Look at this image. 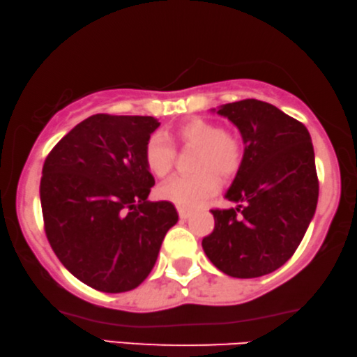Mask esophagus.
Masks as SVG:
<instances>
[{
    "mask_svg": "<svg viewBox=\"0 0 357 357\" xmlns=\"http://www.w3.org/2000/svg\"><path fill=\"white\" fill-rule=\"evenodd\" d=\"M177 212H178V217L182 218V220H186L190 217V213H191V210L190 208H186V207H177Z\"/></svg>",
    "mask_w": 357,
    "mask_h": 357,
    "instance_id": "obj_1",
    "label": "esophagus"
}]
</instances>
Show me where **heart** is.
I'll return each mask as SVG.
<instances>
[{
	"mask_svg": "<svg viewBox=\"0 0 357 357\" xmlns=\"http://www.w3.org/2000/svg\"><path fill=\"white\" fill-rule=\"evenodd\" d=\"M182 149H197L192 162L196 174L169 180L160 188L162 199L178 207H195L218 190L220 178H231L243 165L245 144L237 132L226 131L217 121L191 116L172 130ZM174 144L166 134H151L144 147V162L151 175L167 177L175 165Z\"/></svg>",
	"mask_w": 357,
	"mask_h": 357,
	"instance_id": "heart-1",
	"label": "heart"
}]
</instances>
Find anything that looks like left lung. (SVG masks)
Instances as JSON below:
<instances>
[{
    "mask_svg": "<svg viewBox=\"0 0 357 357\" xmlns=\"http://www.w3.org/2000/svg\"><path fill=\"white\" fill-rule=\"evenodd\" d=\"M218 114L238 128L245 158L226 192L238 206L210 210L215 227L202 248L226 275L262 277L294 255L317 210L312 137L301 121L258 99L225 104Z\"/></svg>",
    "mask_w": 357,
    "mask_h": 357,
    "instance_id": "1",
    "label": "left lung"
}]
</instances>
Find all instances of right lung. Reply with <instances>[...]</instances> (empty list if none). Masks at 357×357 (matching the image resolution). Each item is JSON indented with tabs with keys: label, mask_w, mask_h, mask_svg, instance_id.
I'll return each instance as SVG.
<instances>
[{
	"label": "right lung",
	"mask_w": 357,
	"mask_h": 357,
	"mask_svg": "<svg viewBox=\"0 0 357 357\" xmlns=\"http://www.w3.org/2000/svg\"><path fill=\"white\" fill-rule=\"evenodd\" d=\"M158 126L153 116L91 115L44 161L39 192L47 241L93 289L137 288L178 220L169 201H147L155 178L144 147Z\"/></svg>",
	"instance_id": "obj_1"
}]
</instances>
